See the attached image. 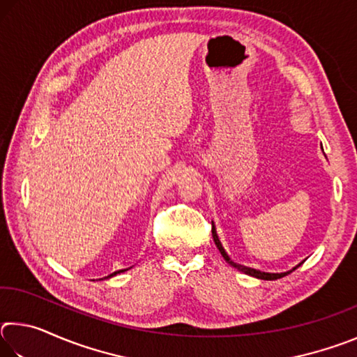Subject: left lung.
I'll use <instances>...</instances> for the list:
<instances>
[{
    "label": "left lung",
    "instance_id": "left-lung-1",
    "mask_svg": "<svg viewBox=\"0 0 357 357\" xmlns=\"http://www.w3.org/2000/svg\"><path fill=\"white\" fill-rule=\"evenodd\" d=\"M211 231H213L214 243H215V245H217V249H219V252L222 253L223 259H225V261H227L229 266H233L234 269H238V271H241V273H244V274H247V275H252V277H255V279H261V280H277V279H282V277H285V275H288L289 273H293L294 269H298L299 266H301L302 263H304V261H302V263H299V264H296L293 269L287 271V273H264V271L253 269V268H249V266H244V264L234 263L233 259L228 257V253L225 252V249H223V245H222V243H220L219 236H217V231H215V225H214V222H213V229H211Z\"/></svg>",
    "mask_w": 357,
    "mask_h": 357
}]
</instances>
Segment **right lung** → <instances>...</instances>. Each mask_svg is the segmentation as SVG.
<instances>
[{
	"label": "right lung",
	"instance_id": "right-lung-1",
	"mask_svg": "<svg viewBox=\"0 0 357 357\" xmlns=\"http://www.w3.org/2000/svg\"><path fill=\"white\" fill-rule=\"evenodd\" d=\"M132 268V266H130ZM130 268H128V269H119V271H114L113 274H110V275H107V277H104V279H100V280H107V279H112V277H114V275H118V274H121V273H124V271H129Z\"/></svg>",
	"mask_w": 357,
	"mask_h": 357
}]
</instances>
